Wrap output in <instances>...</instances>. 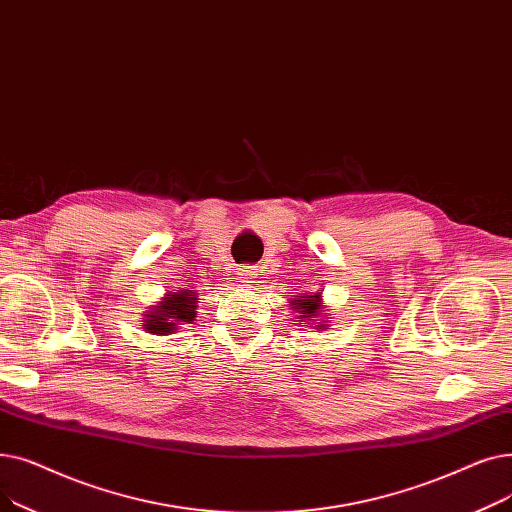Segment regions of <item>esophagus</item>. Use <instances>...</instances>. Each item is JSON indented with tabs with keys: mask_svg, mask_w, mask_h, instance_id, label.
I'll list each match as a JSON object with an SVG mask.
<instances>
[{
	"mask_svg": "<svg viewBox=\"0 0 512 512\" xmlns=\"http://www.w3.org/2000/svg\"><path fill=\"white\" fill-rule=\"evenodd\" d=\"M256 269H252V266H243V269L239 271V281L243 285H250V283H256Z\"/></svg>",
	"mask_w": 512,
	"mask_h": 512,
	"instance_id": "34e87169",
	"label": "esophagus"
}]
</instances>
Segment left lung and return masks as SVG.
<instances>
[{
    "label": "left lung",
    "mask_w": 512,
    "mask_h": 512,
    "mask_svg": "<svg viewBox=\"0 0 512 512\" xmlns=\"http://www.w3.org/2000/svg\"><path fill=\"white\" fill-rule=\"evenodd\" d=\"M289 308L298 312V319L302 321L300 325H314L316 329H327L329 327V321H323L329 319V312H325V306H323V296L321 291H316V294H302V296H294L289 302Z\"/></svg>",
    "instance_id": "left-lung-1"
}]
</instances>
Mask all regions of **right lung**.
I'll use <instances>...</instances> for the list:
<instances>
[{"mask_svg":"<svg viewBox=\"0 0 512 512\" xmlns=\"http://www.w3.org/2000/svg\"><path fill=\"white\" fill-rule=\"evenodd\" d=\"M198 314V294L191 287H179L173 291H166L164 298L150 306V310L143 314L141 327L145 333L152 335H170L175 333L181 325L193 323Z\"/></svg>","mask_w":512,"mask_h":512,"instance_id":"right-lung-1","label":"right lung"}]
</instances>
